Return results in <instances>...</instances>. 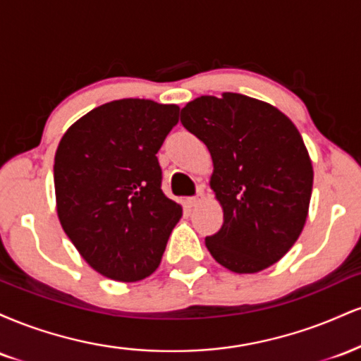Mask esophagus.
<instances>
[{
	"label": "esophagus",
	"mask_w": 361,
	"mask_h": 361,
	"mask_svg": "<svg viewBox=\"0 0 361 361\" xmlns=\"http://www.w3.org/2000/svg\"><path fill=\"white\" fill-rule=\"evenodd\" d=\"M202 202H204V193H198L197 197L186 198V204H188V207H197V205H200Z\"/></svg>",
	"instance_id": "obj_1"
}]
</instances>
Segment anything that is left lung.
<instances>
[{
	"instance_id": "obj_1",
	"label": "left lung",
	"mask_w": 361,
	"mask_h": 361,
	"mask_svg": "<svg viewBox=\"0 0 361 361\" xmlns=\"http://www.w3.org/2000/svg\"><path fill=\"white\" fill-rule=\"evenodd\" d=\"M181 123L212 156L210 188L224 222L205 246L234 273H258L287 255L304 229L314 169L300 132L276 106L239 93L204 94Z\"/></svg>"
}]
</instances>
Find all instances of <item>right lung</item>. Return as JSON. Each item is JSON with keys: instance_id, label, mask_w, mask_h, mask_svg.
<instances>
[{"instance_id": "right-lung-1", "label": "right lung", "mask_w": 361, "mask_h": 361, "mask_svg": "<svg viewBox=\"0 0 361 361\" xmlns=\"http://www.w3.org/2000/svg\"><path fill=\"white\" fill-rule=\"evenodd\" d=\"M180 106L126 98L62 135L54 159L57 217L82 259L115 281L152 275L183 209L161 190L157 151Z\"/></svg>"}]
</instances>
